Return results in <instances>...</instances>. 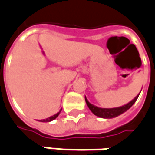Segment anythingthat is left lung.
Masks as SVG:
<instances>
[{
	"mask_svg": "<svg viewBox=\"0 0 155 155\" xmlns=\"http://www.w3.org/2000/svg\"><path fill=\"white\" fill-rule=\"evenodd\" d=\"M141 92V91H140ZM140 94V93H139ZM136 96L134 97L133 100L129 101L128 103H127L126 105H123L122 107H114V108H101V107H96L95 105L93 104L90 103L89 101L87 100V98L85 96V102L87 104L88 106L89 109L91 111L94 115L97 116L99 117H101V118H113V117H118L119 115L123 114V112L127 111L129 108L135 103V101H137L138 99V96Z\"/></svg>",
	"mask_w": 155,
	"mask_h": 155,
	"instance_id": "left-lung-1",
	"label": "left lung"
}]
</instances>
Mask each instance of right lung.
<instances>
[{
    "instance_id": "obj_1",
    "label": "right lung",
    "mask_w": 155,
    "mask_h": 155,
    "mask_svg": "<svg viewBox=\"0 0 155 155\" xmlns=\"http://www.w3.org/2000/svg\"><path fill=\"white\" fill-rule=\"evenodd\" d=\"M62 109H60V111L59 112H57L56 114H54V116H51L50 117H48L46 119H43V120H40V122H43V123H48V122H51L53 120H54L55 118H57V117L59 115V113H60V111H61Z\"/></svg>"
}]
</instances>
